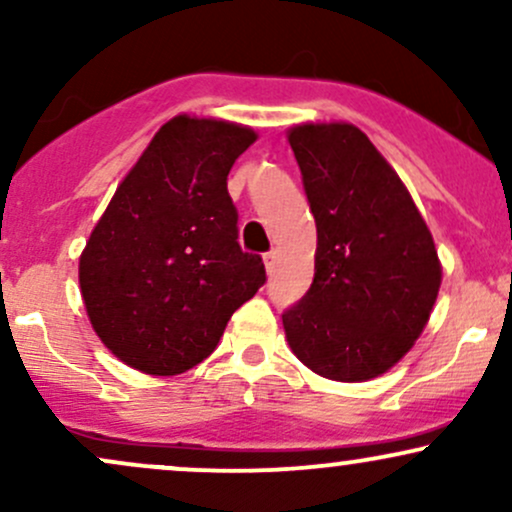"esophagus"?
I'll return each instance as SVG.
<instances>
[{
	"label": "esophagus",
	"mask_w": 512,
	"mask_h": 512,
	"mask_svg": "<svg viewBox=\"0 0 512 512\" xmlns=\"http://www.w3.org/2000/svg\"><path fill=\"white\" fill-rule=\"evenodd\" d=\"M276 257H279V252H276V250H269L267 255H264V267H267V272H274Z\"/></svg>",
	"instance_id": "34e87169"
}]
</instances>
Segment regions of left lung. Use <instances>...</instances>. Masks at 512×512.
Wrapping results in <instances>:
<instances>
[{
    "label": "left lung",
    "mask_w": 512,
    "mask_h": 512,
    "mask_svg": "<svg viewBox=\"0 0 512 512\" xmlns=\"http://www.w3.org/2000/svg\"><path fill=\"white\" fill-rule=\"evenodd\" d=\"M289 144L315 216L313 284L284 320L291 351L322 378L363 383L424 332L440 289L438 250L383 154L349 122L298 125Z\"/></svg>",
    "instance_id": "left-lung-1"
}]
</instances>
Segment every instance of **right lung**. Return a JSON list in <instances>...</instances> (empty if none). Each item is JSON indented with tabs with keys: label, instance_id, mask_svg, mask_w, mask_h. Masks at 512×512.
<instances>
[{
	"label": "right lung",
	"instance_id": "right-lung-1",
	"mask_svg": "<svg viewBox=\"0 0 512 512\" xmlns=\"http://www.w3.org/2000/svg\"><path fill=\"white\" fill-rule=\"evenodd\" d=\"M250 127L178 115L120 182L79 260L88 320L127 366L178 375L202 363L267 281L238 245L228 173Z\"/></svg>",
	"mask_w": 512,
	"mask_h": 512
}]
</instances>
